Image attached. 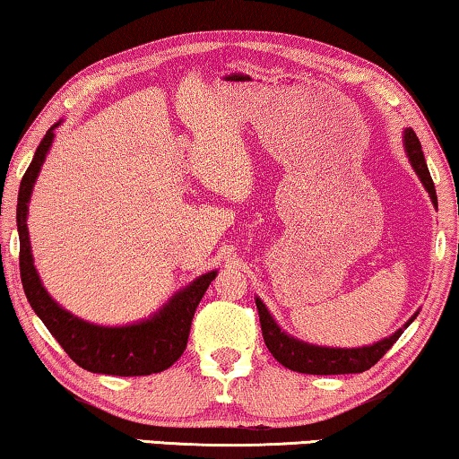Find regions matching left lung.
<instances>
[{
	"label": "left lung",
	"mask_w": 459,
	"mask_h": 459,
	"mask_svg": "<svg viewBox=\"0 0 459 459\" xmlns=\"http://www.w3.org/2000/svg\"><path fill=\"white\" fill-rule=\"evenodd\" d=\"M404 148L408 152L410 162H412V169L416 170V175H419V179L429 191L430 200H433L437 208L435 183L430 179L420 142L410 127L404 132ZM255 305L259 313V324H262V336H264L265 346H268V351L272 352V357L276 359L280 365L290 368V371L307 373V375H346V373L367 371V368H371L375 362H377L383 354L395 344V340L402 336L404 327L412 324L416 316H419V313H414L404 327H400V330L392 333V336L383 338L373 346L325 348V346L307 344V342H300L297 338L289 336V333L280 330V325L273 321V317L270 316V311L265 309L262 300L255 299Z\"/></svg>",
	"instance_id": "obj_1"
}]
</instances>
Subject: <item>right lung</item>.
Masks as SVG:
<instances>
[{
    "label": "right lung",
    "instance_id": "obj_1",
    "mask_svg": "<svg viewBox=\"0 0 459 459\" xmlns=\"http://www.w3.org/2000/svg\"><path fill=\"white\" fill-rule=\"evenodd\" d=\"M57 126L59 123H55L45 134V138L40 140L18 191L16 222L20 235V278H22L24 295L34 313L51 332V336L70 354V359L86 371L119 375V377L160 373L173 365L186 351L191 319H194L204 292L208 290L218 272L212 270L202 273L186 289L175 292L173 299H169V303H164L159 313L132 325L108 327L88 324V321L76 317L55 303L40 282L37 268H34L26 216H29L34 181H37L39 170L43 167L47 152H49L55 138L53 129Z\"/></svg>",
    "mask_w": 459,
    "mask_h": 459
}]
</instances>
